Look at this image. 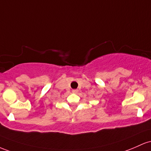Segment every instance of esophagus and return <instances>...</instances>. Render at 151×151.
<instances>
[{
	"label": "esophagus",
	"instance_id": "1",
	"mask_svg": "<svg viewBox=\"0 0 151 151\" xmlns=\"http://www.w3.org/2000/svg\"><path fill=\"white\" fill-rule=\"evenodd\" d=\"M72 92L73 93H77L78 92V89H73L72 91Z\"/></svg>",
	"mask_w": 151,
	"mask_h": 151
}]
</instances>
